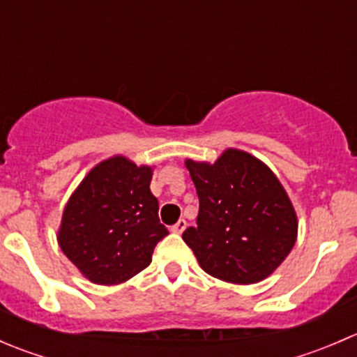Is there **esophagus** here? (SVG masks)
<instances>
[{
    "instance_id": "1",
    "label": "esophagus",
    "mask_w": 357,
    "mask_h": 357,
    "mask_svg": "<svg viewBox=\"0 0 357 357\" xmlns=\"http://www.w3.org/2000/svg\"><path fill=\"white\" fill-rule=\"evenodd\" d=\"M185 228H186V221H185V219H179V221L176 222L174 226H172L171 231L172 233H178V235H181V233L185 231Z\"/></svg>"
}]
</instances>
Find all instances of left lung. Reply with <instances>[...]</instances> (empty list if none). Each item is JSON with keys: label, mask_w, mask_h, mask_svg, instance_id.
<instances>
[{"label": "left lung", "mask_w": 357, "mask_h": 357, "mask_svg": "<svg viewBox=\"0 0 357 357\" xmlns=\"http://www.w3.org/2000/svg\"><path fill=\"white\" fill-rule=\"evenodd\" d=\"M200 200L197 228L183 240L214 278L250 285L273 275L297 240V214L275 172L226 149L214 164L185 160Z\"/></svg>", "instance_id": "1"}]
</instances>
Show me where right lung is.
<instances>
[{"label":"right lung","mask_w":357,"mask_h":357,"mask_svg":"<svg viewBox=\"0 0 357 357\" xmlns=\"http://www.w3.org/2000/svg\"><path fill=\"white\" fill-rule=\"evenodd\" d=\"M152 174V165L114 155L96 164L68 199L56 240L91 283L128 282L152 262L153 248L169 235L150 192Z\"/></svg>","instance_id":"1"}]
</instances>
